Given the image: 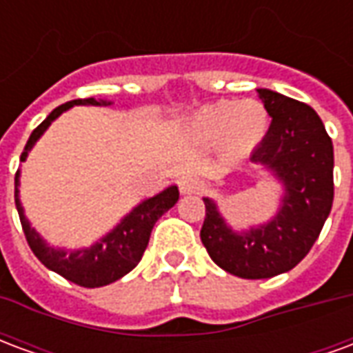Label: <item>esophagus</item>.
<instances>
[{"label":"esophagus","instance_id":"1","mask_svg":"<svg viewBox=\"0 0 353 353\" xmlns=\"http://www.w3.org/2000/svg\"><path fill=\"white\" fill-rule=\"evenodd\" d=\"M202 189H204V183L196 177L187 176L179 179V192L181 194H200Z\"/></svg>","mask_w":353,"mask_h":353}]
</instances>
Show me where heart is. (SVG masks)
I'll return each instance as SVG.
<instances>
[{
    "label": "heart",
    "instance_id": "heart-1",
    "mask_svg": "<svg viewBox=\"0 0 353 353\" xmlns=\"http://www.w3.org/2000/svg\"><path fill=\"white\" fill-rule=\"evenodd\" d=\"M268 111L257 100L217 101L196 109L185 132L199 143H219L230 154H244L259 145L268 130Z\"/></svg>",
    "mask_w": 353,
    "mask_h": 353
}]
</instances>
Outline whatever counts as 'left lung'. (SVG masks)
Returning <instances> with one entry per match:
<instances>
[{"label": "left lung", "instance_id": "left-lung-1", "mask_svg": "<svg viewBox=\"0 0 353 353\" xmlns=\"http://www.w3.org/2000/svg\"><path fill=\"white\" fill-rule=\"evenodd\" d=\"M270 128L252 162L281 185L280 204L266 223L234 230L217 202L204 196L206 219L200 240L225 272L263 280L296 266L318 240L333 206V141L318 113L303 101L257 88Z\"/></svg>", "mask_w": 353, "mask_h": 353}]
</instances>
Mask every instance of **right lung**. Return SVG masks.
Here are the masks:
<instances>
[{"instance_id": "right-lung-1", "label": "right lung", "mask_w": 353, "mask_h": 353, "mask_svg": "<svg viewBox=\"0 0 353 353\" xmlns=\"http://www.w3.org/2000/svg\"><path fill=\"white\" fill-rule=\"evenodd\" d=\"M73 105L108 108V105H111V101L87 98V100H73L68 101V103H62L32 132L24 151L20 154V161H26L30 151L37 143V139L47 132L52 121H57L58 117L68 109H72ZM19 187L20 170L14 176V202H17L22 229H24L28 244L32 248L34 255L49 270L64 276L65 280L73 281L77 285H83V288H101V285H108V283L121 280L123 276L130 272L132 268L138 265L141 257H143V252H145L147 244H149V236H151L154 223L159 221V217L166 214L179 199L177 185H170L164 191L154 194L151 199L141 200L138 206L132 208L130 212L124 215L113 229L105 232L94 244L87 245V248H77V250H68V248L50 245L32 227V223L28 221L26 214H24L22 202H20Z\"/></svg>"}]
</instances>
